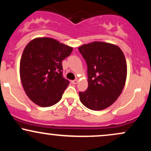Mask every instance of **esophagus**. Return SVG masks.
I'll return each mask as SVG.
<instances>
[{
  "label": "esophagus",
  "instance_id": "34e87169",
  "mask_svg": "<svg viewBox=\"0 0 151 151\" xmlns=\"http://www.w3.org/2000/svg\"><path fill=\"white\" fill-rule=\"evenodd\" d=\"M71 83H72V84H77V83H78V80H77V79H75V80H72V81H71Z\"/></svg>",
  "mask_w": 151,
  "mask_h": 151
}]
</instances>
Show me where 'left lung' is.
Here are the masks:
<instances>
[{"label": "left lung", "instance_id": "8db88e82", "mask_svg": "<svg viewBox=\"0 0 151 151\" xmlns=\"http://www.w3.org/2000/svg\"><path fill=\"white\" fill-rule=\"evenodd\" d=\"M87 65L88 88L79 92L81 103L88 109L100 111L116 101L127 77L124 54L119 46L93 42L78 48Z\"/></svg>", "mask_w": 151, "mask_h": 151}]
</instances>
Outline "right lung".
<instances>
[{
    "mask_svg": "<svg viewBox=\"0 0 151 151\" xmlns=\"http://www.w3.org/2000/svg\"><path fill=\"white\" fill-rule=\"evenodd\" d=\"M72 47L50 37H37L26 45L20 62V76L27 96L35 104L51 106L60 101L70 81L62 77V60Z\"/></svg>",
    "mask_w": 151,
    "mask_h": 151,
    "instance_id": "right-lung-1",
    "label": "right lung"
}]
</instances>
